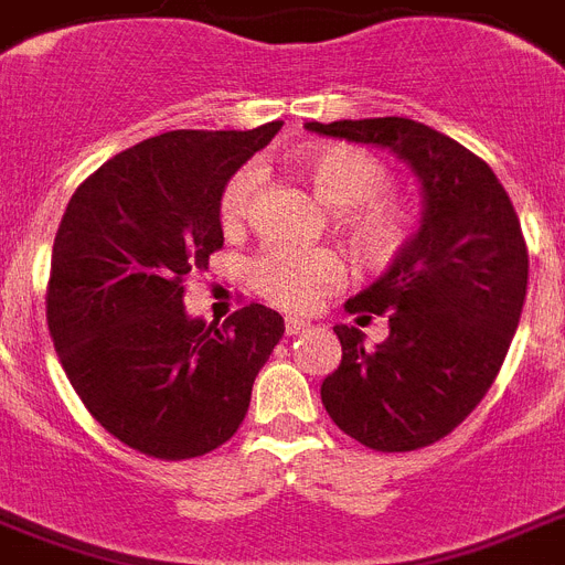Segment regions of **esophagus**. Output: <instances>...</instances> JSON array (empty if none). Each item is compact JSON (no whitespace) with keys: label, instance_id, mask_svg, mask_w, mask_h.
Returning <instances> with one entry per match:
<instances>
[{"label":"esophagus","instance_id":"esophagus-1","mask_svg":"<svg viewBox=\"0 0 565 565\" xmlns=\"http://www.w3.org/2000/svg\"><path fill=\"white\" fill-rule=\"evenodd\" d=\"M309 320H302V317H286V332L288 334H297L302 329H309Z\"/></svg>","mask_w":565,"mask_h":565}]
</instances>
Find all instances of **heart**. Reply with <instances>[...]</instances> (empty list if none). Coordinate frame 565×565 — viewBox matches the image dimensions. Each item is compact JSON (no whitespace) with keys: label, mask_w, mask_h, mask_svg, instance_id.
<instances>
[{"label":"heart","mask_w":565,"mask_h":565,"mask_svg":"<svg viewBox=\"0 0 565 565\" xmlns=\"http://www.w3.org/2000/svg\"><path fill=\"white\" fill-rule=\"evenodd\" d=\"M297 164L326 204L338 207V222L363 263L384 265L398 254L413 231L407 199L384 190V161L363 147L334 143L297 156ZM259 175L233 172L218 195V225L227 236L248 225ZM343 282V263L332 248H265L250 265V286L279 309H309Z\"/></svg>","instance_id":"heart-1"}]
</instances>
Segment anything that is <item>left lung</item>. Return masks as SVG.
Instances as JSON below:
<instances>
[{"label": "left lung", "instance_id": "8db88e82", "mask_svg": "<svg viewBox=\"0 0 565 565\" xmlns=\"http://www.w3.org/2000/svg\"><path fill=\"white\" fill-rule=\"evenodd\" d=\"M404 158L422 181L424 218L384 277L347 300L361 326L390 320L363 347L334 326L343 358L320 386L340 430L381 454L436 445L477 409L514 340L529 288V248L505 188L482 158L409 118L306 124Z\"/></svg>", "mask_w": 565, "mask_h": 565}]
</instances>
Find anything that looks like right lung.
Segmentation results:
<instances>
[{
    "label": "right lung",
    "mask_w": 565,
    "mask_h": 565,
    "mask_svg": "<svg viewBox=\"0 0 565 565\" xmlns=\"http://www.w3.org/2000/svg\"><path fill=\"white\" fill-rule=\"evenodd\" d=\"M175 129L124 149L74 190L45 317L86 409L126 447L181 461L225 445L286 323L259 302L225 323L184 311V282L225 245L218 195L279 132Z\"/></svg>",
    "instance_id": "add662e5"
}]
</instances>
